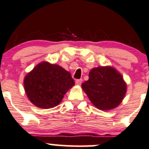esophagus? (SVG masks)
Listing matches in <instances>:
<instances>
[{
    "mask_svg": "<svg viewBox=\"0 0 149 149\" xmlns=\"http://www.w3.org/2000/svg\"><path fill=\"white\" fill-rule=\"evenodd\" d=\"M82 83V79H77V80L76 81V84H77V85H81Z\"/></svg>",
    "mask_w": 149,
    "mask_h": 149,
    "instance_id": "1",
    "label": "esophagus"
}]
</instances>
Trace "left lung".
I'll list each match as a JSON object with an SVG mask.
<instances>
[{
	"mask_svg": "<svg viewBox=\"0 0 149 149\" xmlns=\"http://www.w3.org/2000/svg\"><path fill=\"white\" fill-rule=\"evenodd\" d=\"M81 87L91 103L103 111L119 106L127 91V84L121 73L109 65L91 69L88 80Z\"/></svg>",
	"mask_w": 149,
	"mask_h": 149,
	"instance_id": "left-lung-1",
	"label": "left lung"
}]
</instances>
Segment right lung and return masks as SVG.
Instances as JSON below:
<instances>
[{
    "instance_id": "obj_1",
    "label": "right lung",
    "mask_w": 149,
    "mask_h": 149,
    "mask_svg": "<svg viewBox=\"0 0 149 149\" xmlns=\"http://www.w3.org/2000/svg\"><path fill=\"white\" fill-rule=\"evenodd\" d=\"M74 85V80L68 71L47 61L37 64L24 79L28 99L33 104L42 109L58 106L67 91Z\"/></svg>"
}]
</instances>
